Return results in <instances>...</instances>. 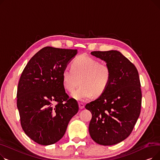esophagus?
I'll use <instances>...</instances> for the list:
<instances>
[{
    "label": "esophagus",
    "mask_w": 160,
    "mask_h": 160,
    "mask_svg": "<svg viewBox=\"0 0 160 160\" xmlns=\"http://www.w3.org/2000/svg\"><path fill=\"white\" fill-rule=\"evenodd\" d=\"M84 106H85V104H83V103H82V102H80L79 103V108L80 109H83V108H84Z\"/></svg>",
    "instance_id": "34e87169"
}]
</instances>
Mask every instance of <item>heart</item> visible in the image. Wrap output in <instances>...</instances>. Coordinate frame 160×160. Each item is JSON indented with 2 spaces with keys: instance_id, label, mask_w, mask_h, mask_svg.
Here are the masks:
<instances>
[{
  "instance_id": "1",
  "label": "heart",
  "mask_w": 160,
  "mask_h": 160,
  "mask_svg": "<svg viewBox=\"0 0 160 160\" xmlns=\"http://www.w3.org/2000/svg\"><path fill=\"white\" fill-rule=\"evenodd\" d=\"M112 69L108 63H99L96 59L81 55L71 63V69L65 68L62 72L63 84L65 89L72 92L79 84L81 86L72 94L78 101H86L102 95L110 85Z\"/></svg>"
}]
</instances>
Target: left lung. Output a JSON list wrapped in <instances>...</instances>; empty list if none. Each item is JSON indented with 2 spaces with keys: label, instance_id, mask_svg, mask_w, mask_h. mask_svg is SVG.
Instances as JSON below:
<instances>
[{
  "label": "left lung",
  "instance_id": "left-lung-1",
  "mask_svg": "<svg viewBox=\"0 0 160 160\" xmlns=\"http://www.w3.org/2000/svg\"><path fill=\"white\" fill-rule=\"evenodd\" d=\"M91 54L110 66L112 79L104 93L85 106L92 113L89 134L99 145H115L130 135L140 115L139 73L136 66L117 50Z\"/></svg>",
  "mask_w": 160,
  "mask_h": 160
}]
</instances>
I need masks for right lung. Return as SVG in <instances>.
Instances as JSON below:
<instances>
[{"label": "right lung", "instance_id": "right-lung-1", "mask_svg": "<svg viewBox=\"0 0 160 160\" xmlns=\"http://www.w3.org/2000/svg\"><path fill=\"white\" fill-rule=\"evenodd\" d=\"M77 54V49L44 47L21 74L17 92L21 124L39 145H52L61 139L78 112L77 101L65 93L62 80L63 71Z\"/></svg>", "mask_w": 160, "mask_h": 160}]
</instances>
